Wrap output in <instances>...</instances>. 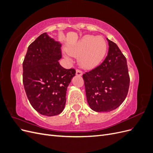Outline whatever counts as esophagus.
Instances as JSON below:
<instances>
[{
	"label": "esophagus",
	"mask_w": 153,
	"mask_h": 153,
	"mask_svg": "<svg viewBox=\"0 0 153 153\" xmlns=\"http://www.w3.org/2000/svg\"><path fill=\"white\" fill-rule=\"evenodd\" d=\"M82 74H83L82 71L81 70H80V69H76V75H78V76H82Z\"/></svg>",
	"instance_id": "34e87169"
}]
</instances>
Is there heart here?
<instances>
[{"label": "heart", "instance_id": "obj_1", "mask_svg": "<svg viewBox=\"0 0 153 153\" xmlns=\"http://www.w3.org/2000/svg\"><path fill=\"white\" fill-rule=\"evenodd\" d=\"M106 51V43L101 36L86 35L75 45L68 48L73 56L79 57L80 65L85 68H92L99 64Z\"/></svg>", "mask_w": 153, "mask_h": 153}]
</instances>
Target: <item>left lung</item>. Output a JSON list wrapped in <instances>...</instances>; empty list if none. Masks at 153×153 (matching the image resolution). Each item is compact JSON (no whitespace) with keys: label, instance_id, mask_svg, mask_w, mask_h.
<instances>
[{"label":"left lung","instance_id":"8db88e82","mask_svg":"<svg viewBox=\"0 0 153 153\" xmlns=\"http://www.w3.org/2000/svg\"><path fill=\"white\" fill-rule=\"evenodd\" d=\"M108 42L107 56L100 65L83 75L86 97L95 112H110L126 99L129 87L126 59L117 45Z\"/></svg>","mask_w":153,"mask_h":153}]
</instances>
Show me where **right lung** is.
Segmentation results:
<instances>
[{
	"label": "right lung",
	"mask_w": 153,
	"mask_h": 153,
	"mask_svg": "<svg viewBox=\"0 0 153 153\" xmlns=\"http://www.w3.org/2000/svg\"><path fill=\"white\" fill-rule=\"evenodd\" d=\"M61 47L45 32L29 46L23 62V84L27 98L37 112L47 116L62 112L67 87L76 73L75 69L60 65Z\"/></svg>",
	"instance_id": "right-lung-1"
}]
</instances>
